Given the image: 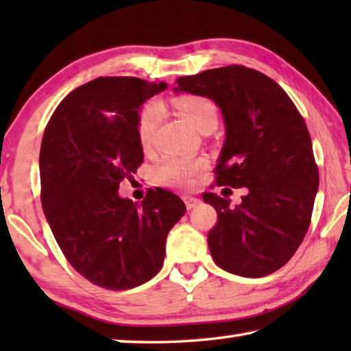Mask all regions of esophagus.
<instances>
[{"label": "esophagus", "instance_id": "1", "mask_svg": "<svg viewBox=\"0 0 351 351\" xmlns=\"http://www.w3.org/2000/svg\"><path fill=\"white\" fill-rule=\"evenodd\" d=\"M184 203H186V207L189 210H192L201 203V199L195 198V197H190V195H186V197H184Z\"/></svg>", "mask_w": 351, "mask_h": 351}]
</instances>
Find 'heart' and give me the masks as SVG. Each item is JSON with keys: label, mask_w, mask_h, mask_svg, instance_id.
Wrapping results in <instances>:
<instances>
[{"label": "heart", "mask_w": 351, "mask_h": 351, "mask_svg": "<svg viewBox=\"0 0 351 351\" xmlns=\"http://www.w3.org/2000/svg\"><path fill=\"white\" fill-rule=\"evenodd\" d=\"M176 110L181 112V116L192 125L193 128H203L206 125H217L218 111L215 104L210 99L204 96H181L175 99ZM161 106L153 102L141 110L136 123V134L142 148H148L152 145L154 132H156L158 123L161 121ZM206 167V161L201 158L192 156H178L171 154L162 159V162L158 165L156 176L159 182L171 187H192L199 171Z\"/></svg>", "instance_id": "b5f03b06"}]
</instances>
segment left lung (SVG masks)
Masks as SVG:
<instances>
[{"label": "left lung", "instance_id": "8db88e82", "mask_svg": "<svg viewBox=\"0 0 351 351\" xmlns=\"http://www.w3.org/2000/svg\"><path fill=\"white\" fill-rule=\"evenodd\" d=\"M175 91L212 99L223 112L226 141L218 186L245 187L239 206L203 193L218 221L207 234L212 258L241 277H265L289 261L304 241L319 187L304 117L280 85L241 64L176 79Z\"/></svg>", "mask_w": 351, "mask_h": 351}]
</instances>
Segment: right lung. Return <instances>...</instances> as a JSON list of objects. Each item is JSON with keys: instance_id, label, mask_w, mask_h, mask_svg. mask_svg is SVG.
<instances>
[{"instance_id": "add662e5", "label": "right lung", "mask_w": 351, "mask_h": 351, "mask_svg": "<svg viewBox=\"0 0 351 351\" xmlns=\"http://www.w3.org/2000/svg\"><path fill=\"white\" fill-rule=\"evenodd\" d=\"M165 86L99 77L69 93L45 128V217L71 266L100 288L130 289L156 276L169 230L186 212L165 189H150L141 204L117 193L144 162L136 134L141 106Z\"/></svg>"}]
</instances>
